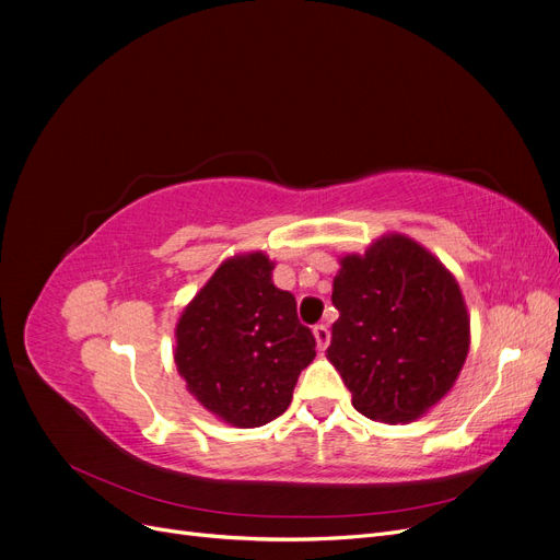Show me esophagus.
I'll list each match as a JSON object with an SVG mask.
<instances>
[{
  "mask_svg": "<svg viewBox=\"0 0 560 560\" xmlns=\"http://www.w3.org/2000/svg\"><path fill=\"white\" fill-rule=\"evenodd\" d=\"M313 334H315V343L319 350H325L329 346V329L325 325H315L313 327Z\"/></svg>",
  "mask_w": 560,
  "mask_h": 560,
  "instance_id": "1",
  "label": "esophagus"
}]
</instances>
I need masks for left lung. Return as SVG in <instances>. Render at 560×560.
I'll use <instances>...</instances> for the list:
<instances>
[{
    "label": "left lung",
    "mask_w": 560,
    "mask_h": 560,
    "mask_svg": "<svg viewBox=\"0 0 560 560\" xmlns=\"http://www.w3.org/2000/svg\"><path fill=\"white\" fill-rule=\"evenodd\" d=\"M327 358L362 416L411 422L453 387L469 350V317L444 264L406 235L341 259Z\"/></svg>",
    "instance_id": "1"
}]
</instances>
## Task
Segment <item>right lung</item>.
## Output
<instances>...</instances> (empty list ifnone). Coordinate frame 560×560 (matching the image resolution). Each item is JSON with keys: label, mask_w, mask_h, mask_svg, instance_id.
Wrapping results in <instances>:
<instances>
[{"label": "right lung", "mask_w": 560, "mask_h": 560, "mask_svg": "<svg viewBox=\"0 0 560 560\" xmlns=\"http://www.w3.org/2000/svg\"><path fill=\"white\" fill-rule=\"evenodd\" d=\"M252 252L224 261L177 322L175 364L189 393L233 428H259L287 411L299 374L315 358L294 294L270 280Z\"/></svg>", "instance_id": "1"}]
</instances>
